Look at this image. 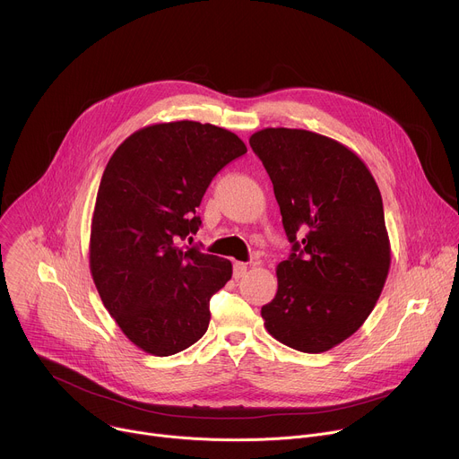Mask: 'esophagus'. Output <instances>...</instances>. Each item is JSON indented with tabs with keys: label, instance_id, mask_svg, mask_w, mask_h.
Segmentation results:
<instances>
[{
	"label": "esophagus",
	"instance_id": "esophagus-1",
	"mask_svg": "<svg viewBox=\"0 0 459 459\" xmlns=\"http://www.w3.org/2000/svg\"><path fill=\"white\" fill-rule=\"evenodd\" d=\"M247 271H248L247 264H241V261H236V264H234V278H236V280L243 278V276L247 274Z\"/></svg>",
	"mask_w": 459,
	"mask_h": 459
}]
</instances>
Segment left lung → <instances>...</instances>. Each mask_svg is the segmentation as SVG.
Instances as JSON below:
<instances>
[{"label": "left lung", "mask_w": 459, "mask_h": 459, "mask_svg": "<svg viewBox=\"0 0 459 459\" xmlns=\"http://www.w3.org/2000/svg\"><path fill=\"white\" fill-rule=\"evenodd\" d=\"M248 142L271 176L292 243L261 317L283 345L326 352L365 323L388 276L379 188L358 154L310 130L264 128Z\"/></svg>", "instance_id": "obj_1"}]
</instances>
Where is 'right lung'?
Masks as SVG:
<instances>
[{"label": "right lung", "instance_id": "obj_1", "mask_svg": "<svg viewBox=\"0 0 459 459\" xmlns=\"http://www.w3.org/2000/svg\"><path fill=\"white\" fill-rule=\"evenodd\" d=\"M245 152L230 130L183 119L136 130L105 167L91 274L123 334L149 354L181 352L209 329L211 298L232 264L181 241L202 225L195 209L212 178Z\"/></svg>", "mask_w": 459, "mask_h": 459}]
</instances>
